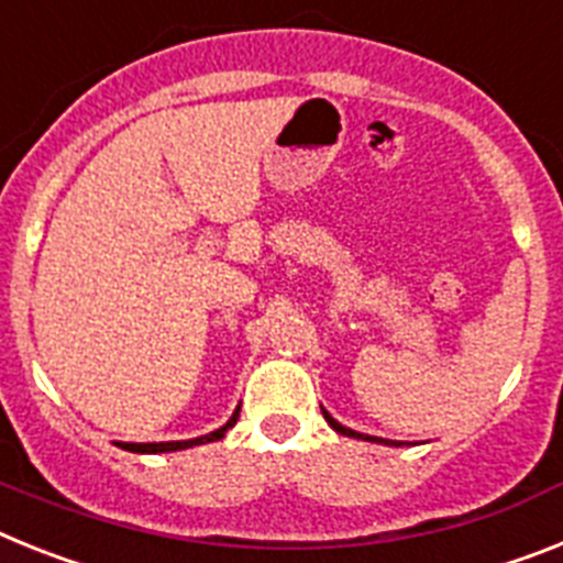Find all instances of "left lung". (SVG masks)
<instances>
[{
  "label": "left lung",
  "instance_id": "8db88e82",
  "mask_svg": "<svg viewBox=\"0 0 563 563\" xmlns=\"http://www.w3.org/2000/svg\"><path fill=\"white\" fill-rule=\"evenodd\" d=\"M322 417H325V422L331 424V428L336 430V433H342V437H351V439H365V442H376V444H390V448H399L402 442H394V439H383V437H368V433H356V430L345 428V424L336 422L334 417H331L329 410H322Z\"/></svg>",
  "mask_w": 563,
  "mask_h": 563
}]
</instances>
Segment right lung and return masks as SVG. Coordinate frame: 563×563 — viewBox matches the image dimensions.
I'll return each instance as SVG.
<instances>
[{
	"label": "right lung",
	"mask_w": 563,
	"mask_h": 563,
	"mask_svg": "<svg viewBox=\"0 0 563 563\" xmlns=\"http://www.w3.org/2000/svg\"><path fill=\"white\" fill-rule=\"evenodd\" d=\"M241 417V408H234V413L229 417V422L223 428L212 430L207 437H198V439H187V442H146V444H135V442H119V448L130 453H173V451H184V448H195V444H207V442H218V439L227 437V430L232 428Z\"/></svg>",
	"instance_id": "1"
}]
</instances>
